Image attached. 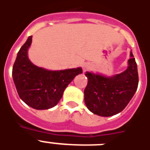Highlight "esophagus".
I'll return each mask as SVG.
<instances>
[{
	"label": "esophagus",
	"mask_w": 150,
	"mask_h": 150,
	"mask_svg": "<svg viewBox=\"0 0 150 150\" xmlns=\"http://www.w3.org/2000/svg\"><path fill=\"white\" fill-rule=\"evenodd\" d=\"M82 68H83V71H86L89 70V69L91 68V65H90L89 63H86L83 64Z\"/></svg>",
	"instance_id": "1"
}]
</instances>
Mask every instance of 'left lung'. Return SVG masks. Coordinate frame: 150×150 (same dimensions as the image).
<instances>
[{
    "instance_id": "left-lung-1",
    "label": "left lung",
    "mask_w": 150,
    "mask_h": 150,
    "mask_svg": "<svg viewBox=\"0 0 150 150\" xmlns=\"http://www.w3.org/2000/svg\"><path fill=\"white\" fill-rule=\"evenodd\" d=\"M88 84L84 90L87 108L102 117L113 116L123 110L136 92L139 84L137 64L132 53L125 71L113 77L85 74Z\"/></svg>"
}]
</instances>
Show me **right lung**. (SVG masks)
<instances>
[{
  "mask_svg": "<svg viewBox=\"0 0 150 150\" xmlns=\"http://www.w3.org/2000/svg\"><path fill=\"white\" fill-rule=\"evenodd\" d=\"M32 37L18 53L12 68L13 80L18 96L27 105L36 110L50 109L57 104L66 87L82 73V69L47 71L34 65L27 54Z\"/></svg>",
  "mask_w": 150,
  "mask_h": 150,
  "instance_id": "right-lung-1",
  "label": "right lung"
}]
</instances>
